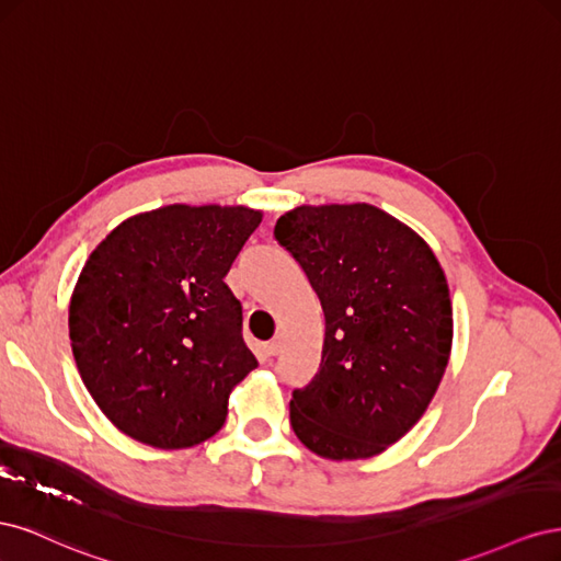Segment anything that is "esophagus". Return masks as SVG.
Masks as SVG:
<instances>
[{
	"label": "esophagus",
	"mask_w": 561,
	"mask_h": 561,
	"mask_svg": "<svg viewBox=\"0 0 561 561\" xmlns=\"http://www.w3.org/2000/svg\"><path fill=\"white\" fill-rule=\"evenodd\" d=\"M264 353L268 355V358H274V355H278L280 353V342H278V339H271V342H266L264 344Z\"/></svg>",
	"instance_id": "esophagus-1"
}]
</instances>
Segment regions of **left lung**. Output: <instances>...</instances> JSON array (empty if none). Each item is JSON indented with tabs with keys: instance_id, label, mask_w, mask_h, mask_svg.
I'll list each match as a JSON object with an SVG mask.
<instances>
[{
	"instance_id": "obj_1",
	"label": "left lung",
	"mask_w": 561,
	"mask_h": 561,
	"mask_svg": "<svg viewBox=\"0 0 561 561\" xmlns=\"http://www.w3.org/2000/svg\"><path fill=\"white\" fill-rule=\"evenodd\" d=\"M274 236L325 313L320 367L293 390V431L332 461L381 454L443 381L451 351L445 271L419 233L367 203L295 208Z\"/></svg>"
}]
</instances>
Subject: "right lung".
<instances>
[{
  "instance_id": "1",
  "label": "right lung",
  "mask_w": 561,
  "mask_h": 561,
  "mask_svg": "<svg viewBox=\"0 0 561 561\" xmlns=\"http://www.w3.org/2000/svg\"><path fill=\"white\" fill-rule=\"evenodd\" d=\"M262 213L165 206L135 215L81 268L70 304L79 375L103 414L159 449L206 443L257 358L225 276Z\"/></svg>"
}]
</instances>
